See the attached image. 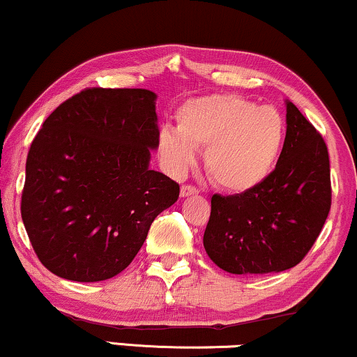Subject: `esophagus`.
<instances>
[{
    "instance_id": "obj_1",
    "label": "esophagus",
    "mask_w": 357,
    "mask_h": 357,
    "mask_svg": "<svg viewBox=\"0 0 357 357\" xmlns=\"http://www.w3.org/2000/svg\"><path fill=\"white\" fill-rule=\"evenodd\" d=\"M197 192H199V191H197V189L194 186H189V184H184V186L181 188V197L194 196V194H197Z\"/></svg>"
}]
</instances>
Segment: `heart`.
<instances>
[{"mask_svg": "<svg viewBox=\"0 0 357 357\" xmlns=\"http://www.w3.org/2000/svg\"><path fill=\"white\" fill-rule=\"evenodd\" d=\"M285 143V121L272 107L219 93L188 100L176 112V130L158 137V153L173 176H183L204 151V166L219 188L250 191L265 181Z\"/></svg>", "mask_w": 357, "mask_h": 357, "instance_id": "b5f03b06", "label": "heart"}]
</instances>
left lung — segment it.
<instances>
[{
	"label": "left lung",
	"mask_w": 357,
	"mask_h": 357,
	"mask_svg": "<svg viewBox=\"0 0 357 357\" xmlns=\"http://www.w3.org/2000/svg\"><path fill=\"white\" fill-rule=\"evenodd\" d=\"M331 207L326 143L287 100V137L270 176L250 191L211 199L204 249L229 273H277L305 259Z\"/></svg>",
	"instance_id": "left-lung-1"
}]
</instances>
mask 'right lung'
I'll return each instance as SVG.
<instances>
[{"instance_id": "obj_1", "label": "right lung", "mask_w": 357, "mask_h": 357, "mask_svg": "<svg viewBox=\"0 0 357 357\" xmlns=\"http://www.w3.org/2000/svg\"><path fill=\"white\" fill-rule=\"evenodd\" d=\"M156 93L85 89L43 123L26 160L21 218L40 264L72 282L119 275L179 184L150 169Z\"/></svg>"}]
</instances>
